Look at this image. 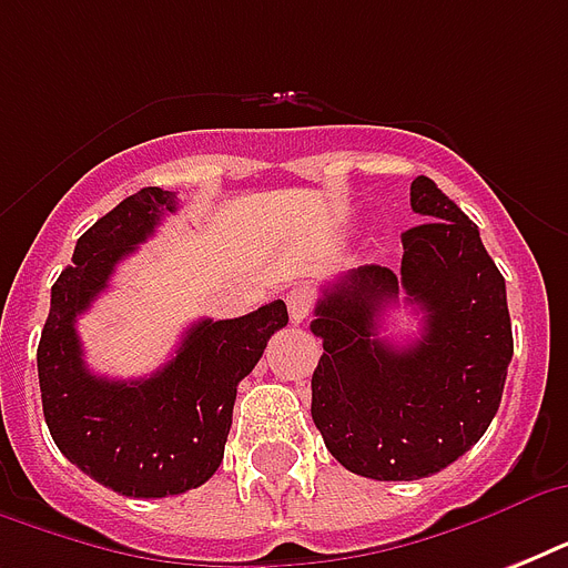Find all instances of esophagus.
Instances as JSON below:
<instances>
[{
    "label": "esophagus",
    "instance_id": "obj_1",
    "mask_svg": "<svg viewBox=\"0 0 568 568\" xmlns=\"http://www.w3.org/2000/svg\"><path fill=\"white\" fill-rule=\"evenodd\" d=\"M285 303H288V315H292L294 324H301V321L310 318L312 306H315V294L306 285H297V288L285 294Z\"/></svg>",
    "mask_w": 568,
    "mask_h": 568
}]
</instances>
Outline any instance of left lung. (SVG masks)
Here are the masks:
<instances>
[{
	"label": "left lung",
	"instance_id": "left-lung-1",
	"mask_svg": "<svg viewBox=\"0 0 568 568\" xmlns=\"http://www.w3.org/2000/svg\"><path fill=\"white\" fill-rule=\"evenodd\" d=\"M400 274L365 265L338 276L315 306L324 354L312 374V422L333 457L372 480H418L459 459L501 404L513 327L501 271L480 232L436 182L418 176ZM423 312L406 348L376 336L396 294Z\"/></svg>",
	"mask_w": 568,
	"mask_h": 568
}]
</instances>
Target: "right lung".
<instances>
[{"mask_svg":"<svg viewBox=\"0 0 568 568\" xmlns=\"http://www.w3.org/2000/svg\"><path fill=\"white\" fill-rule=\"evenodd\" d=\"M168 212H176L173 191L141 189L75 241L73 265L52 285L38 345L43 418L58 450L126 498L182 495L217 471L239 383L256 368L267 338L288 324L283 301L241 318H203L150 377H97L84 365L75 318Z\"/></svg>","mask_w":568,"mask_h":568,"instance_id":"add662e5","label":"right lung"}]
</instances>
